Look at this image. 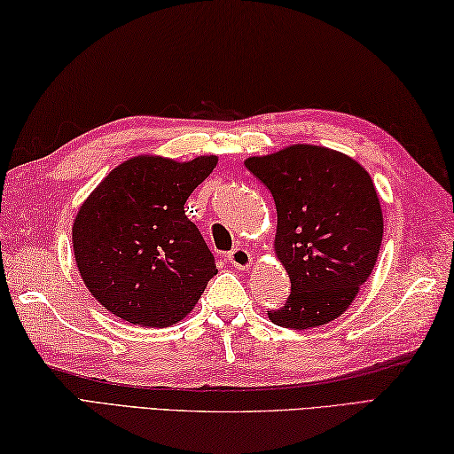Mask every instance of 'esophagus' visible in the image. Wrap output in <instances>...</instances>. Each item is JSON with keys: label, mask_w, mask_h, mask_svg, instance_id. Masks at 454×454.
I'll list each match as a JSON object with an SVG mask.
<instances>
[{"label": "esophagus", "mask_w": 454, "mask_h": 454, "mask_svg": "<svg viewBox=\"0 0 454 454\" xmlns=\"http://www.w3.org/2000/svg\"><path fill=\"white\" fill-rule=\"evenodd\" d=\"M226 259L230 265L239 269V271H247V269L252 267V255H249L246 247H234L232 252L226 254Z\"/></svg>", "instance_id": "34e87169"}]
</instances>
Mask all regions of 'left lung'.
Instances as JSON below:
<instances>
[{
  "instance_id": "left-lung-1",
  "label": "left lung",
  "mask_w": 454,
  "mask_h": 454,
  "mask_svg": "<svg viewBox=\"0 0 454 454\" xmlns=\"http://www.w3.org/2000/svg\"><path fill=\"white\" fill-rule=\"evenodd\" d=\"M246 168L271 191L275 254L291 277V294L269 320L293 330L335 320L371 277L382 244L371 176L345 153L312 144L247 158Z\"/></svg>"
}]
</instances>
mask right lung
<instances>
[{"instance_id":"add662e5","label":"right lung","mask_w":454,"mask_h":454,"mask_svg":"<svg viewBox=\"0 0 454 454\" xmlns=\"http://www.w3.org/2000/svg\"><path fill=\"white\" fill-rule=\"evenodd\" d=\"M216 163V156H137L83 202L72 228L75 263L109 312L134 325L168 327L192 310L218 269L185 202Z\"/></svg>"}]
</instances>
